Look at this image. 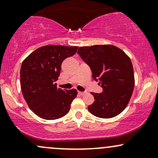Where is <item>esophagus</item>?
<instances>
[{
	"instance_id": "obj_1",
	"label": "esophagus",
	"mask_w": 158,
	"mask_h": 158,
	"mask_svg": "<svg viewBox=\"0 0 158 158\" xmlns=\"http://www.w3.org/2000/svg\"><path fill=\"white\" fill-rule=\"evenodd\" d=\"M78 94H79V95H81V96H83V95H85V94H86V92H81V91H78Z\"/></svg>"
}]
</instances>
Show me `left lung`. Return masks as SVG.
Wrapping results in <instances>:
<instances>
[{"instance_id": "left-lung-1", "label": "left lung", "mask_w": 158, "mask_h": 158, "mask_svg": "<svg viewBox=\"0 0 158 158\" xmlns=\"http://www.w3.org/2000/svg\"><path fill=\"white\" fill-rule=\"evenodd\" d=\"M77 53L89 65L92 77L103 89L101 94L92 92L95 101L88 110L99 118L118 115L129 102L135 87L130 58L121 49L110 44L81 47Z\"/></svg>"}]
</instances>
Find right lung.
I'll use <instances>...</instances> for the list:
<instances>
[{"label": "right lung", "mask_w": 158, "mask_h": 158, "mask_svg": "<svg viewBox=\"0 0 158 158\" xmlns=\"http://www.w3.org/2000/svg\"><path fill=\"white\" fill-rule=\"evenodd\" d=\"M78 47L47 45L38 48L21 64V88L29 108L44 119H56L68 113L77 95L76 89L62 90L55 83L62 61L77 52Z\"/></svg>", "instance_id": "1"}]
</instances>
